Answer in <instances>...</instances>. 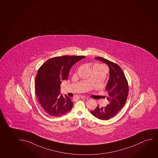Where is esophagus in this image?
I'll return each instance as SVG.
<instances>
[{
    "label": "esophagus",
    "mask_w": 158,
    "mask_h": 158,
    "mask_svg": "<svg viewBox=\"0 0 158 158\" xmlns=\"http://www.w3.org/2000/svg\"><path fill=\"white\" fill-rule=\"evenodd\" d=\"M85 97H84V96H78L77 98V99H83V98H85Z\"/></svg>",
    "instance_id": "1"
}]
</instances>
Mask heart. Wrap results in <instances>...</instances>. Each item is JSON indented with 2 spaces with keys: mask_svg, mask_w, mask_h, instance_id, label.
<instances>
[{
  "mask_svg": "<svg viewBox=\"0 0 158 158\" xmlns=\"http://www.w3.org/2000/svg\"><path fill=\"white\" fill-rule=\"evenodd\" d=\"M100 69L101 70H102V71H105L106 73V71H107V69H106V68L104 66V65H103L101 64H95L93 67V69Z\"/></svg>",
  "mask_w": 158,
  "mask_h": 158,
  "instance_id": "heart-1",
  "label": "heart"
}]
</instances>
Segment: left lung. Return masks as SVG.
I'll list each match as a JSON object with an SVG mask.
<instances>
[{
  "label": "left lung",
  "mask_w": 158,
  "mask_h": 158,
  "mask_svg": "<svg viewBox=\"0 0 158 158\" xmlns=\"http://www.w3.org/2000/svg\"><path fill=\"white\" fill-rule=\"evenodd\" d=\"M95 59L105 63L109 67V78L106 90L109 103L106 107L98 105L90 113L100 120H108L115 116L125 105L129 91L128 85L125 74L118 64L101 57Z\"/></svg>",
  "instance_id": "obj_1"
}]
</instances>
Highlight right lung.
<instances>
[{"mask_svg":"<svg viewBox=\"0 0 158 158\" xmlns=\"http://www.w3.org/2000/svg\"><path fill=\"white\" fill-rule=\"evenodd\" d=\"M83 56H60L50 58L38 69L35 78V90L43 109L50 115L60 116L71 110L73 102L67 95L60 94L62 81L67 80L69 71Z\"/></svg>","mask_w":158,"mask_h":158,"instance_id":"right-lung-1","label":"right lung"}]
</instances>
